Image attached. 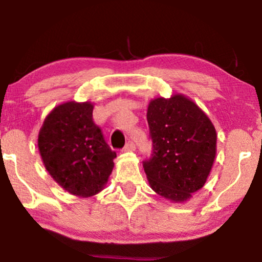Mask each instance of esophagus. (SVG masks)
I'll list each match as a JSON object with an SVG mask.
<instances>
[{"label": "esophagus", "instance_id": "34e87169", "mask_svg": "<svg viewBox=\"0 0 262 262\" xmlns=\"http://www.w3.org/2000/svg\"><path fill=\"white\" fill-rule=\"evenodd\" d=\"M123 151L124 152H133V151H135V144H134V142L133 141H128V144L124 146Z\"/></svg>", "mask_w": 262, "mask_h": 262}]
</instances>
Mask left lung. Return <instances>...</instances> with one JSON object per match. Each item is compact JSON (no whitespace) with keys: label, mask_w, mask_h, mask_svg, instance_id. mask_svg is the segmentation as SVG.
Instances as JSON below:
<instances>
[{"label":"left lung","mask_w":262,"mask_h":262,"mask_svg":"<svg viewBox=\"0 0 262 262\" xmlns=\"http://www.w3.org/2000/svg\"><path fill=\"white\" fill-rule=\"evenodd\" d=\"M153 155L144 162L149 187L182 204L205 186L217 153V132L210 117L182 93L157 97L147 107Z\"/></svg>","instance_id":"8db88e82"}]
</instances>
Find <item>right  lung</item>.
<instances>
[{
  "mask_svg": "<svg viewBox=\"0 0 262 262\" xmlns=\"http://www.w3.org/2000/svg\"><path fill=\"white\" fill-rule=\"evenodd\" d=\"M93 107L91 102L62 103L48 114L38 134V149L49 175L82 199L105 188L116 158L92 120Z\"/></svg>",
  "mask_w": 262,
  "mask_h": 262,
  "instance_id": "right-lung-1",
  "label": "right lung"
}]
</instances>
